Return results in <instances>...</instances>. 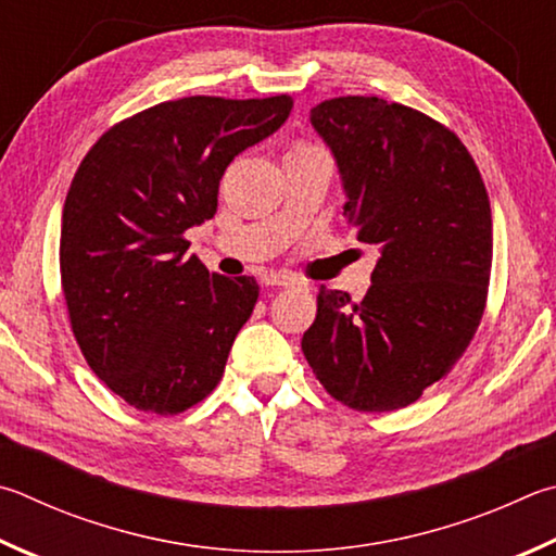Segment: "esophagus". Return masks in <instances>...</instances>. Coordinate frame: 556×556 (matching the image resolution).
Masks as SVG:
<instances>
[{"mask_svg": "<svg viewBox=\"0 0 556 556\" xmlns=\"http://www.w3.org/2000/svg\"><path fill=\"white\" fill-rule=\"evenodd\" d=\"M260 281L265 287H294L296 277L289 275V271H265Z\"/></svg>", "mask_w": 556, "mask_h": 556, "instance_id": "34e87169", "label": "esophagus"}]
</instances>
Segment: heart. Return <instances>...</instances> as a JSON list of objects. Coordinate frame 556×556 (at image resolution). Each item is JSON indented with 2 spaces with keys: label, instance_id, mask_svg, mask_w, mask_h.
Segmentation results:
<instances>
[{
  "label": "heart",
  "instance_id": "obj_1",
  "mask_svg": "<svg viewBox=\"0 0 556 556\" xmlns=\"http://www.w3.org/2000/svg\"><path fill=\"white\" fill-rule=\"evenodd\" d=\"M313 146H308V143H299V146H294L291 150H311Z\"/></svg>",
  "mask_w": 556,
  "mask_h": 556
}]
</instances>
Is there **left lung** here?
<instances>
[{
	"label": "left lung",
	"mask_w": 556,
	"mask_h": 556,
	"mask_svg": "<svg viewBox=\"0 0 556 556\" xmlns=\"http://www.w3.org/2000/svg\"><path fill=\"white\" fill-rule=\"evenodd\" d=\"M311 124L338 160L348 224L381 257L357 304L320 287L301 350L342 406L406 408L464 355L486 308V187L457 134L418 109L336 97Z\"/></svg>",
	"instance_id": "1"
}]
</instances>
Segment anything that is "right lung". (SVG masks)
Listing matches in <instances>:
<instances>
[{"label": "right lung", "instance_id": "obj_1", "mask_svg": "<svg viewBox=\"0 0 556 556\" xmlns=\"http://www.w3.org/2000/svg\"><path fill=\"white\" fill-rule=\"evenodd\" d=\"M294 99L185 97L111 126L70 185L60 287L87 365L128 406L177 416L224 377L257 304L252 277L208 271L187 230L214 218L218 181L285 124Z\"/></svg>", "mask_w": 556, "mask_h": 556}]
</instances>
